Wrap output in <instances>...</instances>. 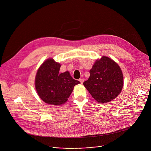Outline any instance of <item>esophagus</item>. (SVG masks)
<instances>
[{"instance_id":"esophagus-1","label":"esophagus","mask_w":151,"mask_h":151,"mask_svg":"<svg viewBox=\"0 0 151 151\" xmlns=\"http://www.w3.org/2000/svg\"><path fill=\"white\" fill-rule=\"evenodd\" d=\"M79 81L81 82V83H82L83 82V79H82V78H80V79H79Z\"/></svg>"}]
</instances>
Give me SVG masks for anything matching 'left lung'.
<instances>
[{
	"mask_svg": "<svg viewBox=\"0 0 151 151\" xmlns=\"http://www.w3.org/2000/svg\"><path fill=\"white\" fill-rule=\"evenodd\" d=\"M90 77L83 84L99 103H107L116 98L124 85L122 72L110 58L102 56L89 71Z\"/></svg>",
	"mask_w": 151,
	"mask_h": 151,
	"instance_id": "8db88e82",
	"label": "left lung"
}]
</instances>
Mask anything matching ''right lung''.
Listing matches in <instances>:
<instances>
[{"label":"right lung","instance_id":"1","mask_svg":"<svg viewBox=\"0 0 151 151\" xmlns=\"http://www.w3.org/2000/svg\"><path fill=\"white\" fill-rule=\"evenodd\" d=\"M60 65L53 59L45 60L38 70L35 86L37 92L44 102L61 105L68 100L74 86L80 82L73 79L69 71L59 73Z\"/></svg>","mask_w":151,"mask_h":151}]
</instances>
